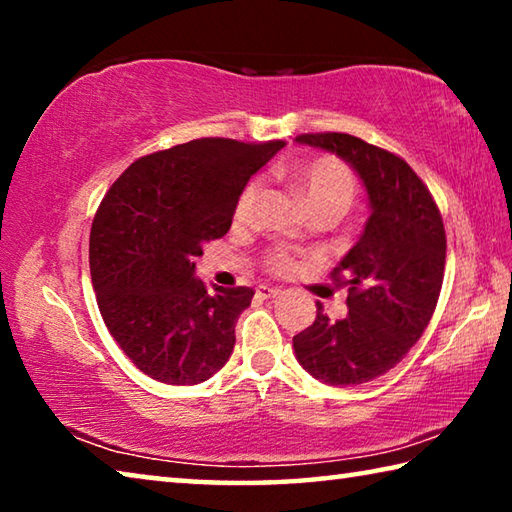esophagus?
I'll list each match as a JSON object with an SVG mask.
<instances>
[{"label":"esophagus","mask_w":512,"mask_h":512,"mask_svg":"<svg viewBox=\"0 0 512 512\" xmlns=\"http://www.w3.org/2000/svg\"><path fill=\"white\" fill-rule=\"evenodd\" d=\"M280 293H282V289H277V287H268V284H262V287H257V296H259V298H264V300L280 296Z\"/></svg>","instance_id":"obj_1"}]
</instances>
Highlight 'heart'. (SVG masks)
<instances>
[{
  "label": "heart",
  "mask_w": 512,
  "mask_h": 512,
  "mask_svg": "<svg viewBox=\"0 0 512 512\" xmlns=\"http://www.w3.org/2000/svg\"><path fill=\"white\" fill-rule=\"evenodd\" d=\"M280 176L296 187L311 212H336L343 216L357 194V178H354L348 164L332 155H314V158H300L289 162L280 169ZM259 196V185L248 183L237 198L235 219L248 221L255 210ZM293 255L289 250H277L271 257L273 271H291Z\"/></svg>",
  "instance_id": "heart-1"
}]
</instances>
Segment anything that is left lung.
Masks as SVG:
<instances>
[{
  "mask_svg": "<svg viewBox=\"0 0 512 512\" xmlns=\"http://www.w3.org/2000/svg\"><path fill=\"white\" fill-rule=\"evenodd\" d=\"M296 142L339 155L368 192L366 228L332 273L348 287V316L329 320L316 302L314 325L293 336L311 377L359 386L395 368L429 325L445 275L443 216L400 155L348 133H307Z\"/></svg>",
  "mask_w": 512,
  "mask_h": 512,
  "instance_id": "obj_1",
  "label": "left lung"
}]
</instances>
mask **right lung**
<instances>
[{
  "label": "right lung",
  "instance_id": "obj_1",
  "mask_svg": "<svg viewBox=\"0 0 512 512\" xmlns=\"http://www.w3.org/2000/svg\"><path fill=\"white\" fill-rule=\"evenodd\" d=\"M284 146L203 137L135 160L103 196L90 273L112 339L144 375L192 386L230 359L248 287L196 280L203 244L230 230L250 176Z\"/></svg>",
  "mask_w": 512,
  "mask_h": 512
}]
</instances>
